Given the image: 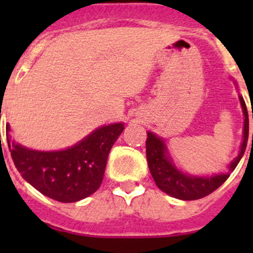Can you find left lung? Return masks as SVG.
I'll list each match as a JSON object with an SVG mask.
<instances>
[{"mask_svg":"<svg viewBox=\"0 0 253 253\" xmlns=\"http://www.w3.org/2000/svg\"><path fill=\"white\" fill-rule=\"evenodd\" d=\"M240 104L244 112V131H242V143L240 147L239 154L230 164L228 165L229 171L226 174L214 175H191L183 172L178 169L170 155L169 149L162 137L157 136L153 132L148 131V138L145 142V152H147L148 167L150 174L155 181V185L171 197L182 201H195L206 197L209 193L220 187L226 178L230 176V172L241 160L249 139V114H247L246 104L241 94H239ZM253 119V114H252ZM253 141V134H252Z\"/></svg>","mask_w":253,"mask_h":253,"instance_id":"1","label":"left lung"}]
</instances>
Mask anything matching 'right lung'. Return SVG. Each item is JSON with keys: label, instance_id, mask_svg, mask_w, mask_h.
I'll return each mask as SVG.
<instances>
[{"label": "right lung", "instance_id": "1", "mask_svg": "<svg viewBox=\"0 0 253 253\" xmlns=\"http://www.w3.org/2000/svg\"><path fill=\"white\" fill-rule=\"evenodd\" d=\"M124 122L104 125L75 145L61 150H35L12 138L6 126L7 143L22 177L44 196L72 203L93 195L103 182L112 145L124 131Z\"/></svg>", "mask_w": 253, "mask_h": 253}]
</instances>
